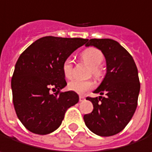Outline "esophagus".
I'll list each match as a JSON object with an SVG mask.
<instances>
[{
	"instance_id": "34e87169",
	"label": "esophagus",
	"mask_w": 152,
	"mask_h": 152,
	"mask_svg": "<svg viewBox=\"0 0 152 152\" xmlns=\"http://www.w3.org/2000/svg\"><path fill=\"white\" fill-rule=\"evenodd\" d=\"M85 100V97L84 96H79V101H83Z\"/></svg>"
}]
</instances>
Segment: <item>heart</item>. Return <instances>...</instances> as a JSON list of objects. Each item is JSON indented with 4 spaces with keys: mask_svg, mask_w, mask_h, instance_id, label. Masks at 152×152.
Wrapping results in <instances>:
<instances>
[{
    "mask_svg": "<svg viewBox=\"0 0 152 152\" xmlns=\"http://www.w3.org/2000/svg\"><path fill=\"white\" fill-rule=\"evenodd\" d=\"M81 58L91 66V73L95 77L102 75L100 64L104 61V54L97 48L91 47L84 50L81 53ZM61 70L66 78H71L73 75V62L70 58H66L61 64ZM95 86L91 80H78L74 79L68 83V89L78 94H83L86 91L93 89Z\"/></svg>",
    "mask_w": 152,
    "mask_h": 152,
    "instance_id": "1",
    "label": "heart"
}]
</instances>
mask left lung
I'll return each mask as SVG.
<instances>
[{"label": "left lung", "instance_id": "left-lung-1", "mask_svg": "<svg viewBox=\"0 0 152 152\" xmlns=\"http://www.w3.org/2000/svg\"><path fill=\"white\" fill-rule=\"evenodd\" d=\"M85 46L101 50L106 57V74L94 91L101 96L87 97L93 110L84 114L83 120L94 134L111 137L123 130L136 112L140 91L137 65L130 53L113 39H91Z\"/></svg>", "mask_w": 152, "mask_h": 152}]
</instances>
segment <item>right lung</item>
Returning a JSON list of instances; mask_svg holds the SVG:
<instances>
[{
    "label": "right lung",
    "mask_w": 152,
    "mask_h": 152,
    "mask_svg": "<svg viewBox=\"0 0 152 152\" xmlns=\"http://www.w3.org/2000/svg\"><path fill=\"white\" fill-rule=\"evenodd\" d=\"M87 40L43 37L19 56L11 79L13 104L18 119L29 131L52 133L61 124L68 108L78 102L77 93L61 91L67 85L61 64Z\"/></svg>",
    "instance_id": "1"
}]
</instances>
